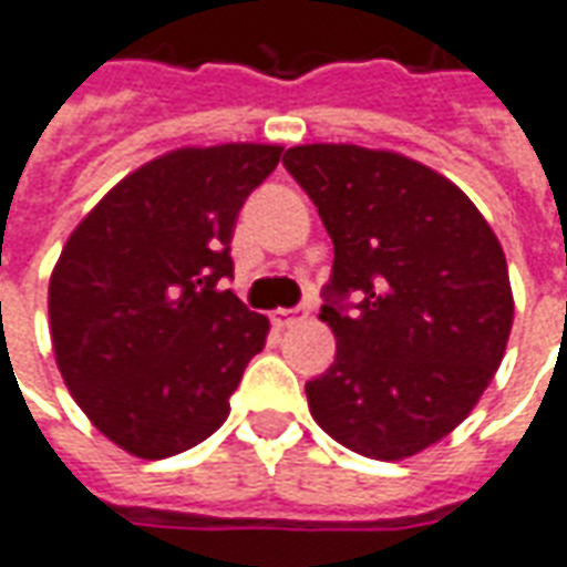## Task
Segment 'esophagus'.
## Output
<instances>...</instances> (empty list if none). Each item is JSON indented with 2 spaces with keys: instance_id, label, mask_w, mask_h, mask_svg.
<instances>
[{
  "instance_id": "1",
  "label": "esophagus",
  "mask_w": 567,
  "mask_h": 567,
  "mask_svg": "<svg viewBox=\"0 0 567 567\" xmlns=\"http://www.w3.org/2000/svg\"><path fill=\"white\" fill-rule=\"evenodd\" d=\"M306 312H309L306 306H297V309H276V312H272V324L291 327V324H297L300 318H306Z\"/></svg>"
}]
</instances>
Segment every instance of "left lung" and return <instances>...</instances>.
I'll return each mask as SVG.
<instances>
[{
	"mask_svg": "<svg viewBox=\"0 0 567 567\" xmlns=\"http://www.w3.org/2000/svg\"><path fill=\"white\" fill-rule=\"evenodd\" d=\"M282 165L333 240L321 321L337 358L306 381L309 412L354 454H417L465 421L505 358V251L451 179L405 155L309 144Z\"/></svg>",
	"mask_w": 567,
	"mask_h": 567,
	"instance_id": "obj_1",
	"label": "left lung"
}]
</instances>
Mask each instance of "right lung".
Returning a JSON list of instances; mask_svg holds the SVG:
<instances>
[{
    "instance_id": "obj_1",
    "label": "right lung",
    "mask_w": 567,
    "mask_h": 567,
    "mask_svg": "<svg viewBox=\"0 0 567 567\" xmlns=\"http://www.w3.org/2000/svg\"><path fill=\"white\" fill-rule=\"evenodd\" d=\"M282 146L177 150L116 183L50 276L71 396L128 454L165 460L219 430L270 321L225 288L230 234Z\"/></svg>"
}]
</instances>
